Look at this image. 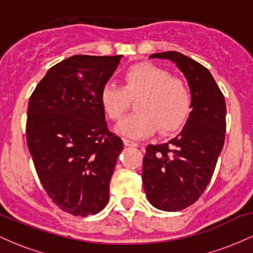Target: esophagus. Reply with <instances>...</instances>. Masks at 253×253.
Masks as SVG:
<instances>
[{
    "instance_id": "1",
    "label": "esophagus",
    "mask_w": 253,
    "mask_h": 253,
    "mask_svg": "<svg viewBox=\"0 0 253 253\" xmlns=\"http://www.w3.org/2000/svg\"><path fill=\"white\" fill-rule=\"evenodd\" d=\"M124 144L125 146H133V147L138 146V144L134 143V141H130L129 139H124Z\"/></svg>"
}]
</instances>
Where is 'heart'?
<instances>
[{
	"label": "heart",
	"mask_w": 253,
	"mask_h": 253,
	"mask_svg": "<svg viewBox=\"0 0 253 253\" xmlns=\"http://www.w3.org/2000/svg\"><path fill=\"white\" fill-rule=\"evenodd\" d=\"M138 112L119 124L117 130L130 138H141L159 129L171 134L187 123L193 95L187 83L167 69L150 63L130 66L124 72L123 86L107 83L100 92L101 106L112 121H120L136 100Z\"/></svg>",
	"instance_id": "heart-1"
}]
</instances>
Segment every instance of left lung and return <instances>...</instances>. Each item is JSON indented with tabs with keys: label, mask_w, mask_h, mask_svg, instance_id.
Wrapping results in <instances>:
<instances>
[{
	"label": "left lung",
	"mask_w": 253,
	"mask_h": 253,
	"mask_svg": "<svg viewBox=\"0 0 253 253\" xmlns=\"http://www.w3.org/2000/svg\"><path fill=\"white\" fill-rule=\"evenodd\" d=\"M170 59L184 74L193 110L184 128L167 144L147 145L143 183L156 208L177 211L195 203L210 184L225 143L226 103L208 69L176 51L153 53Z\"/></svg>",
	"instance_id": "1"
}]
</instances>
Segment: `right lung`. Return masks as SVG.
<instances>
[{
    "instance_id": "obj_1",
    "label": "right lung",
    "mask_w": 253,
    "mask_h": 253,
    "mask_svg": "<svg viewBox=\"0 0 253 253\" xmlns=\"http://www.w3.org/2000/svg\"><path fill=\"white\" fill-rule=\"evenodd\" d=\"M123 56H72L52 66L28 102L26 136L40 183L60 210L94 215L109 200L124 149L104 119L100 92Z\"/></svg>"
}]
</instances>
